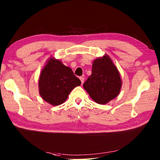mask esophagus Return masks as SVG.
I'll return each mask as SVG.
<instances>
[{
    "label": "esophagus",
    "mask_w": 160,
    "mask_h": 160,
    "mask_svg": "<svg viewBox=\"0 0 160 160\" xmlns=\"http://www.w3.org/2000/svg\"><path fill=\"white\" fill-rule=\"evenodd\" d=\"M80 80L81 81V83H82V84L84 83V78L83 77H80Z\"/></svg>",
    "instance_id": "obj_1"
}]
</instances>
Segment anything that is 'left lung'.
<instances>
[{
	"label": "left lung",
	"mask_w": 160,
	"mask_h": 160,
	"mask_svg": "<svg viewBox=\"0 0 160 160\" xmlns=\"http://www.w3.org/2000/svg\"><path fill=\"white\" fill-rule=\"evenodd\" d=\"M121 87L120 73L107 55L93 61L92 73L83 84L91 99L100 104H107L116 98Z\"/></svg>",
	"instance_id": "obj_1"
}]
</instances>
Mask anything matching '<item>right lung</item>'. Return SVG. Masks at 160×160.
Listing matches in <instances>:
<instances>
[{"instance_id":"obj_1","label":"right lung","mask_w":160,"mask_h":160,"mask_svg":"<svg viewBox=\"0 0 160 160\" xmlns=\"http://www.w3.org/2000/svg\"><path fill=\"white\" fill-rule=\"evenodd\" d=\"M80 84L81 81L71 68L51 58L40 75L39 93L47 102L58 106L64 102L72 89Z\"/></svg>"}]
</instances>
